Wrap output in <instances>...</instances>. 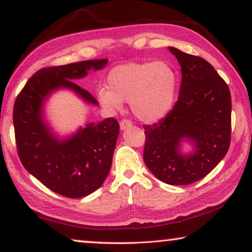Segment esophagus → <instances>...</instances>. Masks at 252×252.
<instances>
[{
	"mask_svg": "<svg viewBox=\"0 0 252 252\" xmlns=\"http://www.w3.org/2000/svg\"><path fill=\"white\" fill-rule=\"evenodd\" d=\"M132 126V122L130 120H127V119H122L120 121V127L121 130H126L127 127H130Z\"/></svg>",
	"mask_w": 252,
	"mask_h": 252,
	"instance_id": "1",
	"label": "esophagus"
}]
</instances>
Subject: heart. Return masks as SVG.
Returning <instances> with one entry per match:
<instances>
[{
	"instance_id": "obj_1",
	"label": "heart",
	"mask_w": 252,
	"mask_h": 252,
	"mask_svg": "<svg viewBox=\"0 0 252 252\" xmlns=\"http://www.w3.org/2000/svg\"><path fill=\"white\" fill-rule=\"evenodd\" d=\"M109 88L99 90L105 108L120 110L129 101L132 112L143 122L160 121L170 112L177 90V74L167 62H130L108 76Z\"/></svg>"
}]
</instances>
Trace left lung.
<instances>
[{"label":"left lung","instance_id":"1","mask_svg":"<svg viewBox=\"0 0 252 252\" xmlns=\"http://www.w3.org/2000/svg\"><path fill=\"white\" fill-rule=\"evenodd\" d=\"M180 63L178 100L165 118L146 125L143 160L162 182L185 186L210 173L227 155L231 141V95L228 84L206 60L169 48ZM189 138L196 146L182 156L178 146Z\"/></svg>","mask_w":252,"mask_h":252}]
</instances>
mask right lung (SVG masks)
<instances>
[{
  "label": "right lung",
  "instance_id": "right-lung-1",
  "mask_svg": "<svg viewBox=\"0 0 252 252\" xmlns=\"http://www.w3.org/2000/svg\"><path fill=\"white\" fill-rule=\"evenodd\" d=\"M106 63L108 59H101L43 67L29 79L14 102L16 150L23 167L63 197H85L101 187L112 164L120 126L114 118H108L59 141L44 125L42 104L60 88H69L89 103L97 104L90 92L72 80L84 78L91 69L101 70Z\"/></svg>",
  "mask_w": 252,
  "mask_h": 252
}]
</instances>
